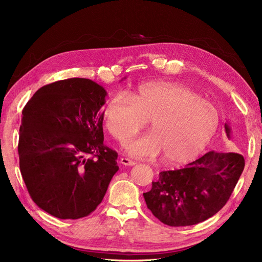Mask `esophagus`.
I'll return each mask as SVG.
<instances>
[{
  "instance_id": "obj_1",
  "label": "esophagus",
  "mask_w": 262,
  "mask_h": 262,
  "mask_svg": "<svg viewBox=\"0 0 262 262\" xmlns=\"http://www.w3.org/2000/svg\"><path fill=\"white\" fill-rule=\"evenodd\" d=\"M121 163L125 166H134L136 164V162H134L127 158H121Z\"/></svg>"
}]
</instances>
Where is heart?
Here are the masks:
<instances>
[{
    "mask_svg": "<svg viewBox=\"0 0 262 262\" xmlns=\"http://www.w3.org/2000/svg\"><path fill=\"white\" fill-rule=\"evenodd\" d=\"M104 126L123 143L149 120L152 130L125 144L134 158L162 153L168 164L194 160L216 134L220 115L214 104L189 87L168 82H149L129 93H115L103 110Z\"/></svg>",
    "mask_w": 262,
    "mask_h": 262,
    "instance_id": "b5f03b06",
    "label": "heart"
}]
</instances>
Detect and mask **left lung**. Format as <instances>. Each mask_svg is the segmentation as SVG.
<instances>
[{"label": "left lung", "mask_w": 262, "mask_h": 262, "mask_svg": "<svg viewBox=\"0 0 262 262\" xmlns=\"http://www.w3.org/2000/svg\"><path fill=\"white\" fill-rule=\"evenodd\" d=\"M228 138L231 128L225 125ZM245 160L234 152L209 151L181 169L160 172L143 193L148 208L164 225L200 224L226 205L243 172Z\"/></svg>", "instance_id": "1"}]
</instances>
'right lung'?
<instances>
[{
    "mask_svg": "<svg viewBox=\"0 0 262 262\" xmlns=\"http://www.w3.org/2000/svg\"><path fill=\"white\" fill-rule=\"evenodd\" d=\"M106 91L89 79L41 87L23 110L19 166L35 204L59 219L89 216L119 170L103 144Z\"/></svg>",
    "mask_w": 262,
    "mask_h": 262,
    "instance_id": "obj_1",
    "label": "right lung"
}]
</instances>
